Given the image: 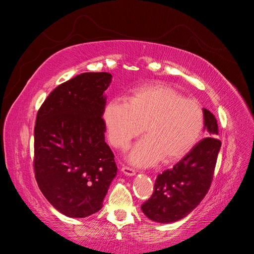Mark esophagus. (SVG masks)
Instances as JSON below:
<instances>
[{
	"label": "esophagus",
	"mask_w": 254,
	"mask_h": 254,
	"mask_svg": "<svg viewBox=\"0 0 254 254\" xmlns=\"http://www.w3.org/2000/svg\"><path fill=\"white\" fill-rule=\"evenodd\" d=\"M122 173L124 174V175H126V176H129V177H131V176H134L135 175V171L133 170V168H131V167H128V166H124V167H122Z\"/></svg>",
	"instance_id": "1"
}]
</instances>
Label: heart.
Here are the masks:
<instances>
[{
	"label": "heart",
	"instance_id": "obj_1",
	"mask_svg": "<svg viewBox=\"0 0 254 254\" xmlns=\"http://www.w3.org/2000/svg\"><path fill=\"white\" fill-rule=\"evenodd\" d=\"M110 143L120 149L142 132L128 155L139 167L181 159L194 147L202 132L203 111L196 101L182 97L173 88L153 84L135 89L127 102L120 98L107 104L103 114Z\"/></svg>",
	"mask_w": 254,
	"mask_h": 254
}]
</instances>
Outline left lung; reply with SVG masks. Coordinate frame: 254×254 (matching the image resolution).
<instances>
[{
    "label": "left lung",
    "instance_id": "1",
    "mask_svg": "<svg viewBox=\"0 0 254 254\" xmlns=\"http://www.w3.org/2000/svg\"><path fill=\"white\" fill-rule=\"evenodd\" d=\"M206 137L199 141L171 170L158 175L153 194L141 206L149 219L160 224L178 221L201 202L211 187L221 142L214 114L202 109Z\"/></svg>",
    "mask_w": 254,
    "mask_h": 254
}]
</instances>
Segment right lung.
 <instances>
[{
  "mask_svg": "<svg viewBox=\"0 0 254 254\" xmlns=\"http://www.w3.org/2000/svg\"><path fill=\"white\" fill-rule=\"evenodd\" d=\"M111 80L110 73H81L54 89L37 114L36 180L49 202L67 217L101 210L118 173L103 120Z\"/></svg>",
  "mask_w": 254,
  "mask_h": 254,
  "instance_id": "1",
  "label": "right lung"
}]
</instances>
